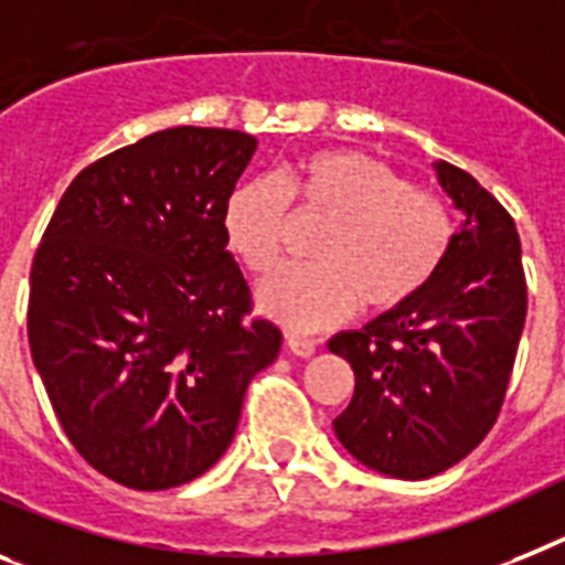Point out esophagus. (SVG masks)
I'll return each mask as SVG.
<instances>
[{
    "mask_svg": "<svg viewBox=\"0 0 565 565\" xmlns=\"http://www.w3.org/2000/svg\"><path fill=\"white\" fill-rule=\"evenodd\" d=\"M287 348H290L292 355L310 359V355H316V348H319V341L307 339V335H298V333H287Z\"/></svg>",
    "mask_w": 565,
    "mask_h": 565,
    "instance_id": "1",
    "label": "esophagus"
}]
</instances>
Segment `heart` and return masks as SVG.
<instances>
[{"mask_svg": "<svg viewBox=\"0 0 565 565\" xmlns=\"http://www.w3.org/2000/svg\"><path fill=\"white\" fill-rule=\"evenodd\" d=\"M287 203L327 224L310 246L316 264L278 269L258 287L260 310L290 330H324L359 305L399 310L451 253L454 217L436 194L355 151H316L226 198L224 241L249 273H269L281 258Z\"/></svg>", "mask_w": 565, "mask_h": 565, "instance_id": "heart-1", "label": "heart"}]
</instances>
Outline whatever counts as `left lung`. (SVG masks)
<instances>
[{"mask_svg": "<svg viewBox=\"0 0 565 565\" xmlns=\"http://www.w3.org/2000/svg\"><path fill=\"white\" fill-rule=\"evenodd\" d=\"M434 172L466 215L443 269L405 307L327 341L355 376L335 436L364 468L396 480H428L486 439L525 324L511 215L457 166L436 160Z\"/></svg>", "mask_w": 565, "mask_h": 565, "instance_id": "8db88e82", "label": "left lung"}]
</instances>
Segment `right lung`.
Returning a JSON list of instances; mask_svg holds the SVG:
<instances>
[{
    "label": "right lung",
    "mask_w": 565,
    "mask_h": 565,
    "mask_svg": "<svg viewBox=\"0 0 565 565\" xmlns=\"http://www.w3.org/2000/svg\"><path fill=\"white\" fill-rule=\"evenodd\" d=\"M258 140L154 131L74 178L31 267L28 341L83 459L135 491L210 471L281 330L246 319L224 203Z\"/></svg>",
    "instance_id": "add662e5"
}]
</instances>
